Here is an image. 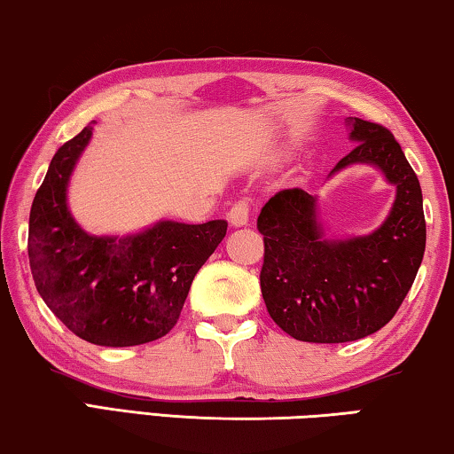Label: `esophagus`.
Here are the masks:
<instances>
[{
    "mask_svg": "<svg viewBox=\"0 0 454 454\" xmlns=\"http://www.w3.org/2000/svg\"><path fill=\"white\" fill-rule=\"evenodd\" d=\"M229 223H231L233 227H243L249 223V203L245 199L237 200V203L229 209Z\"/></svg>",
    "mask_w": 454,
    "mask_h": 454,
    "instance_id": "obj_1",
    "label": "esophagus"
}]
</instances>
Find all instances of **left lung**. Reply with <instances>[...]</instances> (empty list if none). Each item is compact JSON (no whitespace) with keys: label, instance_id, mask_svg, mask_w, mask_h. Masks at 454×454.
Returning <instances> with one entry per match:
<instances>
[{"label":"left lung","instance_id":"left-lung-1","mask_svg":"<svg viewBox=\"0 0 454 454\" xmlns=\"http://www.w3.org/2000/svg\"><path fill=\"white\" fill-rule=\"evenodd\" d=\"M350 153L330 170L376 167L396 187L388 217L368 235L328 239L317 197L284 189L257 217L262 294L281 330L314 344L366 338L390 322L412 287L427 245L422 191L403 148L380 124L348 118Z\"/></svg>","mask_w":454,"mask_h":454}]
</instances>
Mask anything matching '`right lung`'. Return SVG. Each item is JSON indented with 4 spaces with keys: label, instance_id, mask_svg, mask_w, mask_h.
I'll use <instances>...</instances> for the list:
<instances>
[{
    "label": "right lung",
    "instance_id": "add662e5",
    "mask_svg": "<svg viewBox=\"0 0 454 454\" xmlns=\"http://www.w3.org/2000/svg\"><path fill=\"white\" fill-rule=\"evenodd\" d=\"M94 121L58 148L29 211L34 284L66 328L96 346L124 348L173 330L192 279L227 233V221H159L130 235H90L68 209L74 167Z\"/></svg>",
    "mask_w": 454,
    "mask_h": 454
}]
</instances>
